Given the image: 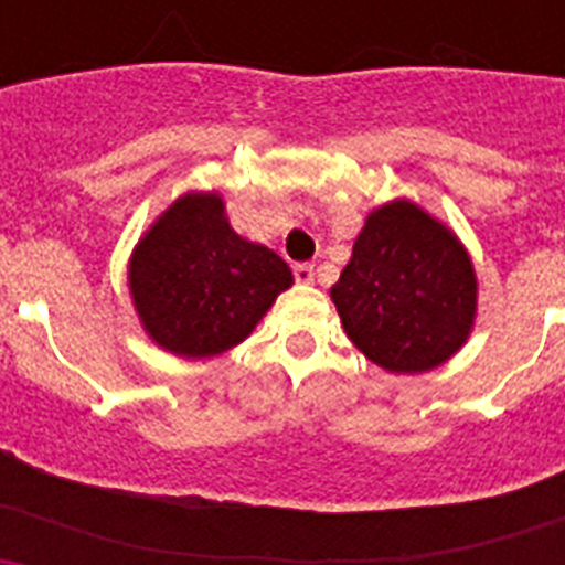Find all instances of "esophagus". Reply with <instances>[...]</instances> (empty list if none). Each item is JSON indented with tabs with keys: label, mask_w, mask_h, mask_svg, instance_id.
I'll return each mask as SVG.
<instances>
[{
	"label": "esophagus",
	"mask_w": 565,
	"mask_h": 565,
	"mask_svg": "<svg viewBox=\"0 0 565 565\" xmlns=\"http://www.w3.org/2000/svg\"><path fill=\"white\" fill-rule=\"evenodd\" d=\"M294 279H297V282H313L311 263H297V266H294Z\"/></svg>",
	"instance_id": "1"
}]
</instances>
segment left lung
<instances>
[{"label": "left lung", "mask_w": 565, "mask_h": 565, "mask_svg": "<svg viewBox=\"0 0 565 565\" xmlns=\"http://www.w3.org/2000/svg\"><path fill=\"white\" fill-rule=\"evenodd\" d=\"M331 297L364 356L384 371L422 373L467 339L476 271L441 223L396 201L367 217Z\"/></svg>", "instance_id": "1"}]
</instances>
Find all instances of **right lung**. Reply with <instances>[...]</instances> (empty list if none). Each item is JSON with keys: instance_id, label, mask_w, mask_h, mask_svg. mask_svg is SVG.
Returning <instances> with one entry per match:
<instances>
[{"instance_id": "1", "label": "right lung", "mask_w": 565, "mask_h": 565, "mask_svg": "<svg viewBox=\"0 0 565 565\" xmlns=\"http://www.w3.org/2000/svg\"><path fill=\"white\" fill-rule=\"evenodd\" d=\"M291 282L286 259L232 232L217 194H183L138 243L129 266L149 337L189 359L243 342Z\"/></svg>"}]
</instances>
